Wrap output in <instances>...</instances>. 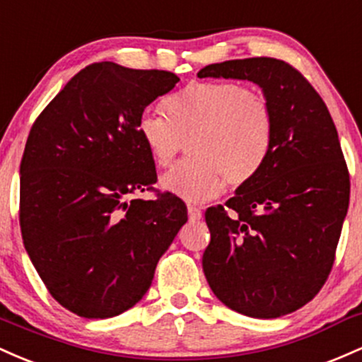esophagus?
<instances>
[{
	"mask_svg": "<svg viewBox=\"0 0 362 362\" xmlns=\"http://www.w3.org/2000/svg\"><path fill=\"white\" fill-rule=\"evenodd\" d=\"M188 218H189V222H198L202 218V210L198 209V206L189 205L188 206Z\"/></svg>",
	"mask_w": 362,
	"mask_h": 362,
	"instance_id": "obj_1",
	"label": "esophagus"
}]
</instances>
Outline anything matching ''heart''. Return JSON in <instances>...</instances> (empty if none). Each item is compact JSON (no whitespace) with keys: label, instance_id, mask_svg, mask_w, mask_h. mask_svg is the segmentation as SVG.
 <instances>
[{"label":"heart","instance_id":"heart-1","mask_svg":"<svg viewBox=\"0 0 362 362\" xmlns=\"http://www.w3.org/2000/svg\"><path fill=\"white\" fill-rule=\"evenodd\" d=\"M165 116L145 112L136 132L159 168L188 141V159L162 177V188L200 203L253 180L269 157L274 112L265 93L238 82H192L162 103Z\"/></svg>","mask_w":362,"mask_h":362}]
</instances>
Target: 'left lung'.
<instances>
[{
  "label": "left lung",
  "instance_id": "1",
  "mask_svg": "<svg viewBox=\"0 0 362 362\" xmlns=\"http://www.w3.org/2000/svg\"><path fill=\"white\" fill-rule=\"evenodd\" d=\"M198 76L250 80L274 112L263 168L224 206L206 209L205 277L241 315H289L327 282L347 215L351 181L334 119L313 85L282 59H230Z\"/></svg>",
  "mask_w": 362,
  "mask_h": 362
}]
</instances>
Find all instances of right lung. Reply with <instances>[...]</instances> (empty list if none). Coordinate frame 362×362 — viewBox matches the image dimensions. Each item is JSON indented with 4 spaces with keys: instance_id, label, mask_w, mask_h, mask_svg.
I'll use <instances>...</instances> for the list:
<instances>
[{
    "instance_id": "add662e5",
    "label": "right lung",
    "mask_w": 362,
    "mask_h": 362,
    "mask_svg": "<svg viewBox=\"0 0 362 362\" xmlns=\"http://www.w3.org/2000/svg\"><path fill=\"white\" fill-rule=\"evenodd\" d=\"M177 82L164 70L88 64L32 124L20 164L23 246L75 315L112 318L135 306L188 221L176 194L132 198L157 182L136 123Z\"/></svg>"
}]
</instances>
